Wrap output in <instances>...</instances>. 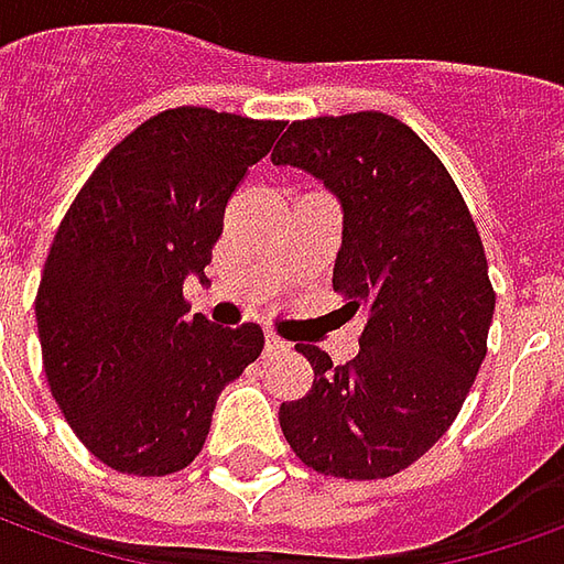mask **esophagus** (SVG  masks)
Returning <instances> with one entry per match:
<instances>
[{
  "label": "esophagus",
  "mask_w": 564,
  "mask_h": 564,
  "mask_svg": "<svg viewBox=\"0 0 564 564\" xmlns=\"http://www.w3.org/2000/svg\"><path fill=\"white\" fill-rule=\"evenodd\" d=\"M263 340H267V349H270V352H282V349L291 347L289 340H282V337H279V334H273V332L263 334Z\"/></svg>",
  "instance_id": "esophagus-1"
}]
</instances>
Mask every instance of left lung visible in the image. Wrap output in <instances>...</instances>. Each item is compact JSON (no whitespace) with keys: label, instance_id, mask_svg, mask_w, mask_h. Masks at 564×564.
I'll return each instance as SVG.
<instances>
[{"label":"left lung","instance_id":"obj_1","mask_svg":"<svg viewBox=\"0 0 564 564\" xmlns=\"http://www.w3.org/2000/svg\"><path fill=\"white\" fill-rule=\"evenodd\" d=\"M273 165L325 184L344 212L334 291L362 310L359 356L297 344L313 387L279 423L306 467L387 479L426 454L467 399L495 316L482 239L436 153L393 116L291 122Z\"/></svg>","mask_w":564,"mask_h":564}]
</instances>
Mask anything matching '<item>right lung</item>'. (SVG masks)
<instances>
[{
  "label": "right lung",
  "instance_id": "right-lung-1",
  "mask_svg": "<svg viewBox=\"0 0 564 564\" xmlns=\"http://www.w3.org/2000/svg\"><path fill=\"white\" fill-rule=\"evenodd\" d=\"M285 122L177 107L147 119L82 186L36 294L54 402L100 464L169 476L193 464L220 390L263 349L254 322L186 319L224 208Z\"/></svg>",
  "mask_w": 564,
  "mask_h": 564
}]
</instances>
